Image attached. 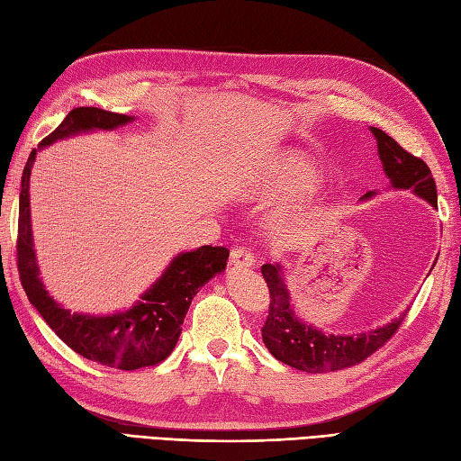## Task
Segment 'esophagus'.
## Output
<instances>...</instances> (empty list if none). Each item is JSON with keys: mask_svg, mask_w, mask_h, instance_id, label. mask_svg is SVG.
Masks as SVG:
<instances>
[{"mask_svg": "<svg viewBox=\"0 0 461 461\" xmlns=\"http://www.w3.org/2000/svg\"><path fill=\"white\" fill-rule=\"evenodd\" d=\"M230 264L237 267H250L254 264V252L246 246H237L230 252Z\"/></svg>", "mask_w": 461, "mask_h": 461, "instance_id": "34e87169", "label": "esophagus"}]
</instances>
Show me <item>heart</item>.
<instances>
[{"instance_id": "obj_1", "label": "heart", "mask_w": 461, "mask_h": 461, "mask_svg": "<svg viewBox=\"0 0 461 461\" xmlns=\"http://www.w3.org/2000/svg\"><path fill=\"white\" fill-rule=\"evenodd\" d=\"M319 174L305 156L285 152L277 156L250 189V197L262 199H291L311 192Z\"/></svg>"}]
</instances>
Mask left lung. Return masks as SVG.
Here are the masks:
<instances>
[{
    "mask_svg": "<svg viewBox=\"0 0 461 461\" xmlns=\"http://www.w3.org/2000/svg\"><path fill=\"white\" fill-rule=\"evenodd\" d=\"M372 132L377 139L379 158L384 162L391 185L397 189H412L414 194L429 199L434 207H438L436 184L426 162L407 152L381 129L372 127ZM369 195L374 194L367 192L366 197ZM262 276L269 289L267 317L262 327L264 344L279 362L301 369V372H339V369L362 364L393 339V334L399 330L402 322V319H395L387 327L357 336H327L303 324L294 315L279 266L264 264Z\"/></svg>",
    "mask_w": 461,
    "mask_h": 461,
    "instance_id": "obj_1",
    "label": "left lung"
}]
</instances>
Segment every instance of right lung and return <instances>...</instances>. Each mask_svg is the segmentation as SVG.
I'll return each mask as SVG.
<instances>
[{"instance_id": "add662e5", "label": "right lung", "mask_w": 461, "mask_h": 461, "mask_svg": "<svg viewBox=\"0 0 461 461\" xmlns=\"http://www.w3.org/2000/svg\"><path fill=\"white\" fill-rule=\"evenodd\" d=\"M132 121L129 115L111 113L97 107H76L56 127L41 146L70 137L74 132L92 129H115ZM37 150L29 154L19 194L17 224V269L29 301L47 321L56 336L70 346L76 354L101 366L134 372L164 362L172 354L182 332V324L199 287L222 272L227 266L229 249L224 246H201L194 252L179 254L132 309L111 317L76 315L62 309L39 279L31 237L29 212V177Z\"/></svg>"}]
</instances>
